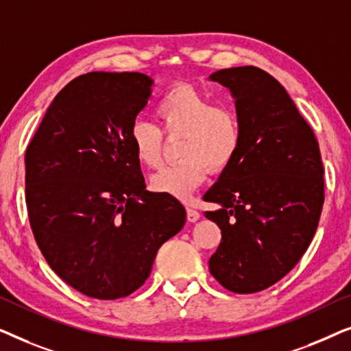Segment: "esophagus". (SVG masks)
<instances>
[{"mask_svg": "<svg viewBox=\"0 0 351 351\" xmlns=\"http://www.w3.org/2000/svg\"><path fill=\"white\" fill-rule=\"evenodd\" d=\"M201 217V214L198 210L193 209V208H186V219L190 220V222H196Z\"/></svg>", "mask_w": 351, "mask_h": 351, "instance_id": "34e87169", "label": "esophagus"}]
</instances>
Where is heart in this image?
Wrapping results in <instances>:
<instances>
[{
	"mask_svg": "<svg viewBox=\"0 0 351 351\" xmlns=\"http://www.w3.org/2000/svg\"><path fill=\"white\" fill-rule=\"evenodd\" d=\"M155 114L161 130L147 119H136L129 128V142L137 161L147 167L160 165L162 133L179 136V161L162 166L152 176V189L179 199L206 180L208 172H223L233 165L243 145V126L237 110L214 104L208 94L191 84H177L158 99Z\"/></svg>",
	"mask_w": 351,
	"mask_h": 351,
	"instance_id": "b5f03b06",
	"label": "heart"
}]
</instances>
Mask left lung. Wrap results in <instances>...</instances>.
<instances>
[{
  "label": "left lung",
  "mask_w": 351,
  "mask_h": 351,
  "mask_svg": "<svg viewBox=\"0 0 351 351\" xmlns=\"http://www.w3.org/2000/svg\"><path fill=\"white\" fill-rule=\"evenodd\" d=\"M232 90L243 145L204 201L222 232L209 270L225 289H267L297 265L318 227L324 203V167L313 129L286 89L257 66L210 75Z\"/></svg>",
  "instance_id": "8db88e82"
}]
</instances>
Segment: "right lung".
<instances>
[{"instance_id": "add662e5", "label": "right lung", "mask_w": 351, "mask_h": 351, "mask_svg": "<svg viewBox=\"0 0 351 351\" xmlns=\"http://www.w3.org/2000/svg\"><path fill=\"white\" fill-rule=\"evenodd\" d=\"M152 78L90 71L47 108L25 152V201L38 247L81 294L121 299L150 276L158 249L179 233V199L145 190L129 128Z\"/></svg>"}]
</instances>
